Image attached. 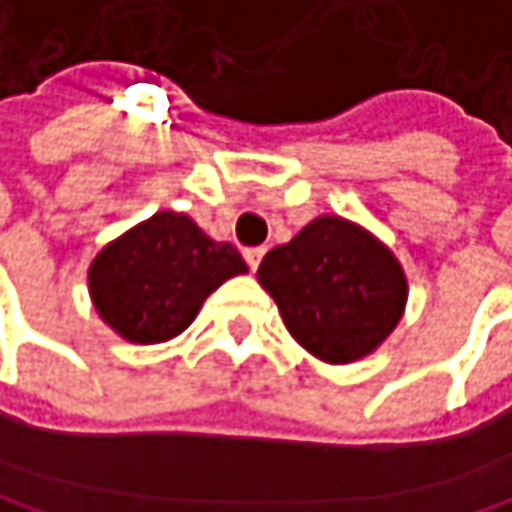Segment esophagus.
Instances as JSON below:
<instances>
[{
  "instance_id": "34e87169",
  "label": "esophagus",
  "mask_w": 512,
  "mask_h": 512,
  "mask_svg": "<svg viewBox=\"0 0 512 512\" xmlns=\"http://www.w3.org/2000/svg\"><path fill=\"white\" fill-rule=\"evenodd\" d=\"M263 255H266V249H263V246H255V249H246V252H243V257H246V263H249V269H252V272L260 266Z\"/></svg>"
}]
</instances>
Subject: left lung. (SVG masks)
I'll return each mask as SVG.
<instances>
[{"label":"left lung","mask_w":512,"mask_h":512,"mask_svg":"<svg viewBox=\"0 0 512 512\" xmlns=\"http://www.w3.org/2000/svg\"><path fill=\"white\" fill-rule=\"evenodd\" d=\"M260 287L287 331L328 363L375 351L398 325L407 281L390 249L340 216H319L260 260Z\"/></svg>","instance_id":"8db88e82"}]
</instances>
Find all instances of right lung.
<instances>
[{
    "label": "right lung",
    "instance_id": "1",
    "mask_svg": "<svg viewBox=\"0 0 512 512\" xmlns=\"http://www.w3.org/2000/svg\"><path fill=\"white\" fill-rule=\"evenodd\" d=\"M246 269L231 243H213L190 216L161 210L99 252L90 296L117 334L146 346L181 334L210 293Z\"/></svg>",
    "mask_w": 512,
    "mask_h": 512
}]
</instances>
